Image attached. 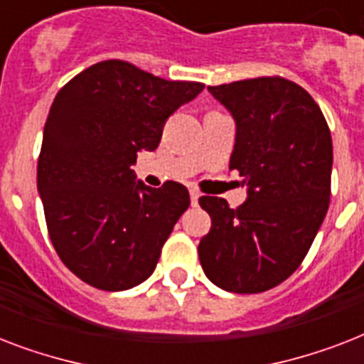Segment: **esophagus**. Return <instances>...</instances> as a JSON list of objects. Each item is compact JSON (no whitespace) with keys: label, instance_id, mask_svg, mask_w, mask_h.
<instances>
[{"label":"esophagus","instance_id":"1","mask_svg":"<svg viewBox=\"0 0 364 364\" xmlns=\"http://www.w3.org/2000/svg\"><path fill=\"white\" fill-rule=\"evenodd\" d=\"M198 198H200V193H198V188L191 187V202H193V205H196V204H198Z\"/></svg>","mask_w":364,"mask_h":364}]
</instances>
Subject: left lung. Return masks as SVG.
<instances>
[{"mask_svg":"<svg viewBox=\"0 0 364 364\" xmlns=\"http://www.w3.org/2000/svg\"><path fill=\"white\" fill-rule=\"evenodd\" d=\"M236 119L230 170L249 196L236 210L200 196L211 230L198 257L217 287L255 294L283 283L310 251L331 202L333 137L319 105L279 75L208 87Z\"/></svg>","mask_w":364,"mask_h":364,"instance_id":"obj_1","label":"left lung"}]
</instances>
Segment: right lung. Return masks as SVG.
<instances>
[{"label":"right lung","instance_id":"add662e5","mask_svg":"<svg viewBox=\"0 0 364 364\" xmlns=\"http://www.w3.org/2000/svg\"><path fill=\"white\" fill-rule=\"evenodd\" d=\"M124 60L90 65L60 88L43 130L37 191L60 260L88 285L126 291L154 272L191 205L187 187L134 181L137 151L159 147L166 119L198 96Z\"/></svg>","mask_w":364,"mask_h":364}]
</instances>
